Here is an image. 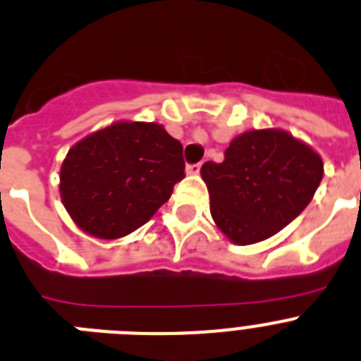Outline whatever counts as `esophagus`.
I'll return each mask as SVG.
<instances>
[{"mask_svg":"<svg viewBox=\"0 0 361 361\" xmlns=\"http://www.w3.org/2000/svg\"><path fill=\"white\" fill-rule=\"evenodd\" d=\"M201 162H197V164H188L186 166V173L188 175H197L201 171Z\"/></svg>","mask_w":361,"mask_h":361,"instance_id":"1","label":"esophagus"}]
</instances>
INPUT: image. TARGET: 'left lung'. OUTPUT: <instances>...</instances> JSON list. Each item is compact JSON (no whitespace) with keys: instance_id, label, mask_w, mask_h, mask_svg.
Returning <instances> with one entry per match:
<instances>
[{"instance_id":"obj_1","label":"left lung","mask_w":361,"mask_h":361,"mask_svg":"<svg viewBox=\"0 0 361 361\" xmlns=\"http://www.w3.org/2000/svg\"><path fill=\"white\" fill-rule=\"evenodd\" d=\"M212 217L235 245L272 237L312 201L323 162L307 144L281 129H254L233 138L223 162L201 168Z\"/></svg>"}]
</instances>
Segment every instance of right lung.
Instances as JSON below:
<instances>
[{
	"label": "right lung",
	"mask_w": 361,
	"mask_h": 361,
	"mask_svg": "<svg viewBox=\"0 0 361 361\" xmlns=\"http://www.w3.org/2000/svg\"><path fill=\"white\" fill-rule=\"evenodd\" d=\"M183 178V144L162 126L116 122L71 147L60 193L84 232L118 239L147 223Z\"/></svg>",
	"instance_id": "right-lung-1"
}]
</instances>
